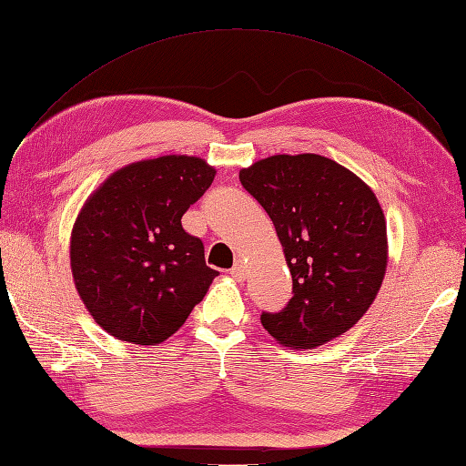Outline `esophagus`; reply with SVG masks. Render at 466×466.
Returning <instances> with one entry per match:
<instances>
[{
  "label": "esophagus",
  "instance_id": "esophagus-1",
  "mask_svg": "<svg viewBox=\"0 0 466 466\" xmlns=\"http://www.w3.org/2000/svg\"><path fill=\"white\" fill-rule=\"evenodd\" d=\"M246 271H248V268H246V264L244 261H236L234 264V268L230 269V273H232V278H236V279H244L246 278Z\"/></svg>",
  "mask_w": 466,
  "mask_h": 466
}]
</instances>
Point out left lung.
<instances>
[{
    "instance_id": "8db88e82",
    "label": "left lung",
    "mask_w": 466,
    "mask_h": 466,
    "mask_svg": "<svg viewBox=\"0 0 466 466\" xmlns=\"http://www.w3.org/2000/svg\"><path fill=\"white\" fill-rule=\"evenodd\" d=\"M276 226L293 297L261 325L283 347L315 349L352 329L374 303L388 266L386 218L347 167L317 153L271 155L240 171Z\"/></svg>"
}]
</instances>
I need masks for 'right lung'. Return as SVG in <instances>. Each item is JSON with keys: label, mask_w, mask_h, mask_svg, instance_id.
<instances>
[{"label": "right lung", "mask_w": 466, "mask_h": 466, "mask_svg": "<svg viewBox=\"0 0 466 466\" xmlns=\"http://www.w3.org/2000/svg\"><path fill=\"white\" fill-rule=\"evenodd\" d=\"M217 169L188 155L122 167L94 190L70 234L82 303L112 337L157 347L183 327L217 269L181 218Z\"/></svg>", "instance_id": "1"}]
</instances>
